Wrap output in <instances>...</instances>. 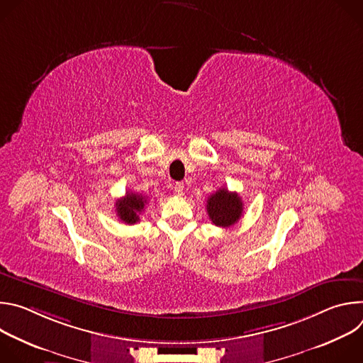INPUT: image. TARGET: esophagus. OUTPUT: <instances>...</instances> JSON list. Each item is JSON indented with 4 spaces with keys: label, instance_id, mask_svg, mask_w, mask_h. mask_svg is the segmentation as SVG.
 Returning <instances> with one entry per match:
<instances>
[{
    "label": "esophagus",
    "instance_id": "obj_1",
    "mask_svg": "<svg viewBox=\"0 0 363 363\" xmlns=\"http://www.w3.org/2000/svg\"><path fill=\"white\" fill-rule=\"evenodd\" d=\"M184 188H185V186H184L182 182H177L175 186H174V191H175V194H177L178 196H181V195L184 194Z\"/></svg>",
    "mask_w": 363,
    "mask_h": 363
}]
</instances>
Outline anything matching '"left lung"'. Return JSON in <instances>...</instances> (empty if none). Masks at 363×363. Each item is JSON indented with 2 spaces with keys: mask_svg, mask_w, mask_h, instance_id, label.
<instances>
[{
  "mask_svg": "<svg viewBox=\"0 0 363 363\" xmlns=\"http://www.w3.org/2000/svg\"><path fill=\"white\" fill-rule=\"evenodd\" d=\"M242 201L237 192L220 188L206 201V213L217 227L228 228L238 223L242 216Z\"/></svg>",
  "mask_w": 363,
  "mask_h": 363,
  "instance_id": "8db88e82",
  "label": "left lung"
}]
</instances>
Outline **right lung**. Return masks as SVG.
<instances>
[{"instance_id": "add662e5", "label": "right lung", "mask_w": 363, "mask_h": 363, "mask_svg": "<svg viewBox=\"0 0 363 363\" xmlns=\"http://www.w3.org/2000/svg\"><path fill=\"white\" fill-rule=\"evenodd\" d=\"M146 198L142 194L126 192V195L116 201V214L125 224H136L139 216L145 210Z\"/></svg>"}]
</instances>
